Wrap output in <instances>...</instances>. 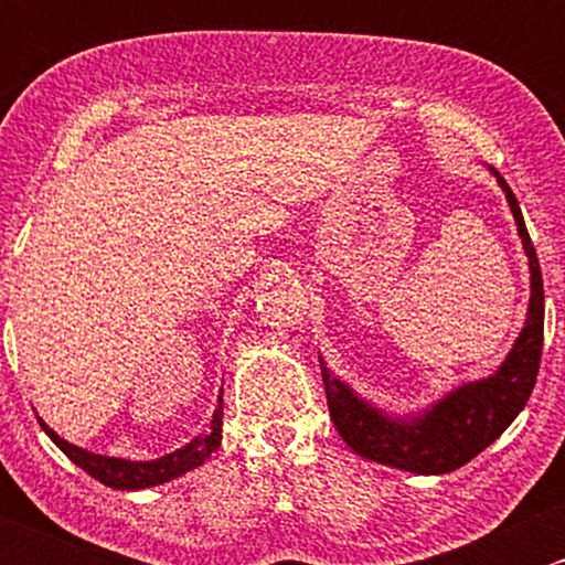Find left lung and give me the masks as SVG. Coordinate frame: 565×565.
<instances>
[{"instance_id":"8db88e82","label":"left lung","mask_w":565,"mask_h":565,"mask_svg":"<svg viewBox=\"0 0 565 565\" xmlns=\"http://www.w3.org/2000/svg\"><path fill=\"white\" fill-rule=\"evenodd\" d=\"M503 188L509 207L514 213L516 232L527 254L530 267V303L525 328L516 335L514 347L489 377L461 383L431 407L413 415H393L377 404L358 396L344 380L335 377L324 361L322 383L328 393V409L341 440L361 454L363 459L418 476H443L467 465L472 457L492 446L522 413L533 393L535 374L544 347V281H541L539 256L530 243L525 218L514 191L505 185L498 169L489 167Z\"/></svg>"}]
</instances>
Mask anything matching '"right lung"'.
<instances>
[{
	"instance_id": "obj_1",
	"label": "right lung",
	"mask_w": 565,
	"mask_h": 565,
	"mask_svg": "<svg viewBox=\"0 0 565 565\" xmlns=\"http://www.w3.org/2000/svg\"><path fill=\"white\" fill-rule=\"evenodd\" d=\"M224 393V391H221ZM43 426L45 435L54 440V446L65 454L73 465L82 467L84 472H89L93 478H98L100 483L111 489H147L158 487V483L172 481L177 476H185L193 467L204 465L221 446V426H224V398L218 396V404L213 409V418H210L207 429L202 435L193 437L191 443H185L177 451L167 454L161 459L150 461H134V459H119V457H104V454H93L87 448H78L73 443H67L65 437L56 435L43 418H38Z\"/></svg>"
}]
</instances>
